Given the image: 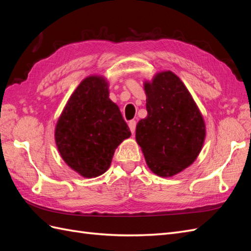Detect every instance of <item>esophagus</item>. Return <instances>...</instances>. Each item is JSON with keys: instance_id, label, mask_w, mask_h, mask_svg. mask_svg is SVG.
<instances>
[{"instance_id": "1", "label": "esophagus", "mask_w": 251, "mask_h": 251, "mask_svg": "<svg viewBox=\"0 0 251 251\" xmlns=\"http://www.w3.org/2000/svg\"><path fill=\"white\" fill-rule=\"evenodd\" d=\"M128 127H130V130H131L132 134H135V130H136V121H135V120H131L130 123H128Z\"/></svg>"}]
</instances>
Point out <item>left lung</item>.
I'll use <instances>...</instances> for the list:
<instances>
[{"instance_id": "1", "label": "left lung", "mask_w": 251, "mask_h": 251, "mask_svg": "<svg viewBox=\"0 0 251 251\" xmlns=\"http://www.w3.org/2000/svg\"><path fill=\"white\" fill-rule=\"evenodd\" d=\"M148 116L136 126V140L151 171L171 177L191 165L205 138L201 113L184 83L171 71L144 83Z\"/></svg>"}]
</instances>
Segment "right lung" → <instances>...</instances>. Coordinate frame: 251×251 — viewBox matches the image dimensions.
Here are the masks:
<instances>
[{
	"label": "right lung",
	"mask_w": 251,
	"mask_h": 251,
	"mask_svg": "<svg viewBox=\"0 0 251 251\" xmlns=\"http://www.w3.org/2000/svg\"><path fill=\"white\" fill-rule=\"evenodd\" d=\"M131 131L100 76L83 79L68 100L55 127L64 161L82 177L95 178L110 168L116 148Z\"/></svg>",
	"instance_id": "obj_1"
}]
</instances>
